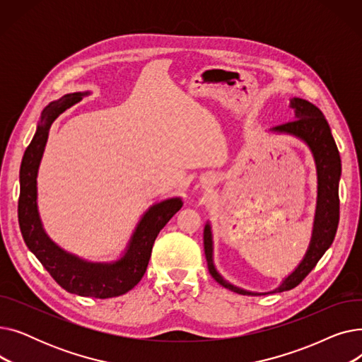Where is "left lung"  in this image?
Here are the masks:
<instances>
[{
  "label": "left lung",
  "instance_id": "left-lung-1",
  "mask_svg": "<svg viewBox=\"0 0 362 362\" xmlns=\"http://www.w3.org/2000/svg\"><path fill=\"white\" fill-rule=\"evenodd\" d=\"M291 108L295 112V120L270 129L276 133H286L302 142H305L313 152L317 167V206L314 226L308 251L299 262L298 267L284 279L279 286L270 292H250L240 289L227 281L216 269L213 259V233L211 226L206 223L204 227V251L208 262V272L217 283L226 289L240 295H269L284 292L296 288L315 267L318 259L325 255L333 243L339 224V180H340V156L332 130L320 108L307 100L292 98Z\"/></svg>",
  "mask_w": 362,
  "mask_h": 362
}]
</instances>
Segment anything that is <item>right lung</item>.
Here are the masks:
<instances>
[{
    "mask_svg": "<svg viewBox=\"0 0 362 362\" xmlns=\"http://www.w3.org/2000/svg\"><path fill=\"white\" fill-rule=\"evenodd\" d=\"M86 93L74 92L49 103L37 123L35 136L25 151L21 165L18 224L30 252L41 261L51 277L70 293L90 298H114L133 289L144 277L152 246L160 230L183 205L180 198H168L148 208L133 232L124 254L111 262H92L70 254L52 242L37 211V170L44 156L49 127L54 120Z\"/></svg>",
    "mask_w": 362,
    "mask_h": 362,
    "instance_id": "right-lung-1",
    "label": "right lung"
}]
</instances>
